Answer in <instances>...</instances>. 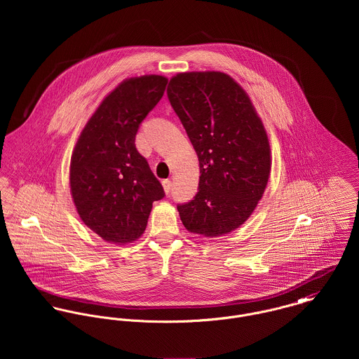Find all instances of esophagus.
Instances as JSON below:
<instances>
[{"mask_svg":"<svg viewBox=\"0 0 359 359\" xmlns=\"http://www.w3.org/2000/svg\"><path fill=\"white\" fill-rule=\"evenodd\" d=\"M171 187H172V182L170 180H164L163 181V188H164V192L165 194H170L171 192Z\"/></svg>","mask_w":359,"mask_h":359,"instance_id":"1","label":"esophagus"}]
</instances>
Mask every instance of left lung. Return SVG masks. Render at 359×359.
I'll use <instances>...</instances> for the list:
<instances>
[{
	"label": "left lung",
	"instance_id": "obj_1",
	"mask_svg": "<svg viewBox=\"0 0 359 359\" xmlns=\"http://www.w3.org/2000/svg\"><path fill=\"white\" fill-rule=\"evenodd\" d=\"M168 101L199 158V191L177 205L184 226L215 238L239 228L255 211L271 171L266 131L245 90L221 72L180 73Z\"/></svg>",
	"mask_w": 359,
	"mask_h": 359
}]
</instances>
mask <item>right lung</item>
<instances>
[{
    "instance_id": "obj_1",
    "label": "right lung",
    "mask_w": 359,
    "mask_h": 359,
    "mask_svg": "<svg viewBox=\"0 0 359 359\" xmlns=\"http://www.w3.org/2000/svg\"><path fill=\"white\" fill-rule=\"evenodd\" d=\"M168 80L141 76L120 83L91 116L70 161V192L83 222L111 243H130L145 231L164 189L135 148L144 118Z\"/></svg>"
}]
</instances>
